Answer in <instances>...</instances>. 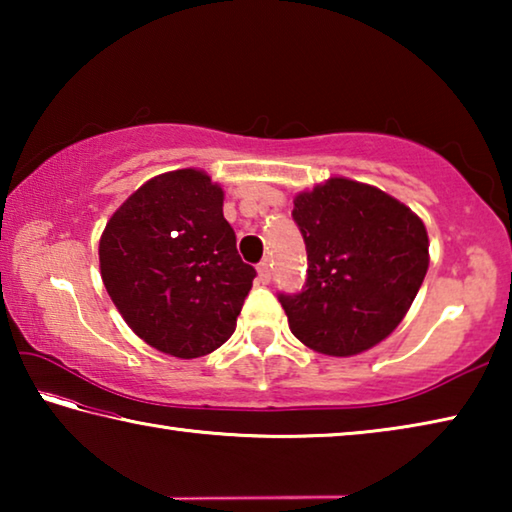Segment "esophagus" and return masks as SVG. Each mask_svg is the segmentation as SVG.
Segmentation results:
<instances>
[{
  "instance_id": "1",
  "label": "esophagus",
  "mask_w": 512,
  "mask_h": 512,
  "mask_svg": "<svg viewBox=\"0 0 512 512\" xmlns=\"http://www.w3.org/2000/svg\"><path fill=\"white\" fill-rule=\"evenodd\" d=\"M257 273H259V282H264V284L271 282V277H273L271 262H268V259H264V262H259V266H257Z\"/></svg>"
}]
</instances>
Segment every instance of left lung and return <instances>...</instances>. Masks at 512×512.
Returning a JSON list of instances; mask_svg holds the SVG:
<instances>
[{
	"label": "left lung",
	"mask_w": 512,
	"mask_h": 512,
	"mask_svg": "<svg viewBox=\"0 0 512 512\" xmlns=\"http://www.w3.org/2000/svg\"><path fill=\"white\" fill-rule=\"evenodd\" d=\"M307 280L277 293L293 336L329 357H352L402 323L429 268L424 223L377 187L329 178L293 201Z\"/></svg>",
	"instance_id": "1"
}]
</instances>
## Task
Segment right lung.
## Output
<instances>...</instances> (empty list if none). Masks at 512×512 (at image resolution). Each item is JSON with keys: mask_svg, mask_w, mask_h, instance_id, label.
I'll return each mask as SVG.
<instances>
[{"mask_svg": "<svg viewBox=\"0 0 512 512\" xmlns=\"http://www.w3.org/2000/svg\"><path fill=\"white\" fill-rule=\"evenodd\" d=\"M99 262L128 327L178 359L230 339L257 275L237 253L223 189L196 169L162 173L137 189L103 230Z\"/></svg>", "mask_w": 512, "mask_h": 512, "instance_id": "1", "label": "right lung"}]
</instances>
